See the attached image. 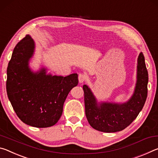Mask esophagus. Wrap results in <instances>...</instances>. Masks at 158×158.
Listing matches in <instances>:
<instances>
[{"instance_id":"esophagus-1","label":"esophagus","mask_w":158,"mask_h":158,"mask_svg":"<svg viewBox=\"0 0 158 158\" xmlns=\"http://www.w3.org/2000/svg\"><path fill=\"white\" fill-rule=\"evenodd\" d=\"M85 80H86V76H85L84 74H82V73L79 74L78 81H79L80 83H83V82L85 81Z\"/></svg>"}]
</instances>
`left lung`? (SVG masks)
<instances>
[{
  "label": "left lung",
  "mask_w": 158,
  "mask_h": 158,
  "mask_svg": "<svg viewBox=\"0 0 158 158\" xmlns=\"http://www.w3.org/2000/svg\"><path fill=\"white\" fill-rule=\"evenodd\" d=\"M136 77L133 95L123 103H98L88 86L83 85L85 115L93 128L103 132H116L123 130L135 120L143 108L148 95V74L142 52L138 57Z\"/></svg>",
  "instance_id": "8db88e82"
}]
</instances>
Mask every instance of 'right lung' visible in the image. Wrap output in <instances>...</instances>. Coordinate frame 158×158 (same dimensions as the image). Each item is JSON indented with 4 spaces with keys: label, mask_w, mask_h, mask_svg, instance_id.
<instances>
[{
    "label": "right lung",
    "mask_w": 158,
    "mask_h": 158,
    "mask_svg": "<svg viewBox=\"0 0 158 158\" xmlns=\"http://www.w3.org/2000/svg\"><path fill=\"white\" fill-rule=\"evenodd\" d=\"M34 49V41L29 35L15 46L7 69V94L23 123L35 127H48L58 122L64 103L78 79L77 73L66 77L46 75L44 68L33 73L28 61Z\"/></svg>",
    "instance_id": "right-lung-1"
}]
</instances>
